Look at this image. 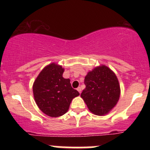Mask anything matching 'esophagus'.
<instances>
[{
  "label": "esophagus",
  "instance_id": "34e87169",
  "mask_svg": "<svg viewBox=\"0 0 150 150\" xmlns=\"http://www.w3.org/2000/svg\"><path fill=\"white\" fill-rule=\"evenodd\" d=\"M77 90L78 91L79 93H80V94L81 91H82V89H81V87H77Z\"/></svg>",
  "mask_w": 150,
  "mask_h": 150
}]
</instances>
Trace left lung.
<instances>
[{"mask_svg":"<svg viewBox=\"0 0 150 150\" xmlns=\"http://www.w3.org/2000/svg\"><path fill=\"white\" fill-rule=\"evenodd\" d=\"M85 85L86 87L80 96L94 114H108L119 100V82L116 74L106 65H100L88 72Z\"/></svg>","mask_w":150,"mask_h":150,"instance_id":"left-lung-1","label":"left lung"}]
</instances>
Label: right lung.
Returning a JSON list of instances; mask_svg holds the SVG:
<instances>
[{
    "label": "right lung",
    "instance_id": "add662e5",
    "mask_svg": "<svg viewBox=\"0 0 150 150\" xmlns=\"http://www.w3.org/2000/svg\"><path fill=\"white\" fill-rule=\"evenodd\" d=\"M64 68L52 63L40 72L33 84L35 102L43 113L50 117L63 116L68 111L75 97L80 95L71 87L70 79L63 77Z\"/></svg>",
    "mask_w": 150,
    "mask_h": 150
}]
</instances>
